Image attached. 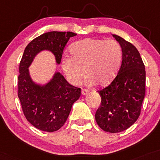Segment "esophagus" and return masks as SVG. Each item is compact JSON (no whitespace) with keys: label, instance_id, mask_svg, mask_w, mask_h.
Listing matches in <instances>:
<instances>
[{"label":"esophagus","instance_id":"esophagus-1","mask_svg":"<svg viewBox=\"0 0 160 160\" xmlns=\"http://www.w3.org/2000/svg\"><path fill=\"white\" fill-rule=\"evenodd\" d=\"M81 93L82 95H87V94L88 93V90L86 89V88H82V91H81Z\"/></svg>","mask_w":160,"mask_h":160}]
</instances>
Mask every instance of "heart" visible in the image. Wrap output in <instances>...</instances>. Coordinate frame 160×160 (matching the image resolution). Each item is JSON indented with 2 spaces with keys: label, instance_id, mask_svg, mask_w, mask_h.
I'll return each mask as SVG.
<instances>
[{
  "label": "heart",
  "instance_id": "obj_1",
  "mask_svg": "<svg viewBox=\"0 0 160 160\" xmlns=\"http://www.w3.org/2000/svg\"><path fill=\"white\" fill-rule=\"evenodd\" d=\"M70 53L72 57L62 59L61 66L74 86L80 83L85 72L88 85L107 86L116 76L122 61V48L115 40L85 38L74 42Z\"/></svg>",
  "mask_w": 160,
  "mask_h": 160
}]
</instances>
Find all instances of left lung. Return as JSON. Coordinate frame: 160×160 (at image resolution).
Wrapping results in <instances>:
<instances>
[{"instance_id": "8db88e82", "label": "left lung", "mask_w": 160, "mask_h": 160, "mask_svg": "<svg viewBox=\"0 0 160 160\" xmlns=\"http://www.w3.org/2000/svg\"><path fill=\"white\" fill-rule=\"evenodd\" d=\"M112 36L122 48V65L113 81L98 91L101 103L95 120L102 130L115 133L127 130L139 117L146 78L145 65L135 46L119 36Z\"/></svg>"}]
</instances>
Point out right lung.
<instances>
[{"instance_id": "1", "label": "right lung", "mask_w": 160, "mask_h": 160, "mask_svg": "<svg viewBox=\"0 0 160 160\" xmlns=\"http://www.w3.org/2000/svg\"><path fill=\"white\" fill-rule=\"evenodd\" d=\"M72 32L52 31L38 36L27 45L19 65L18 96L27 120L36 128L54 132L64 125L73 103L81 95V88L69 84L59 72H56L48 83L36 84L32 80L28 68L38 53L49 51L57 64Z\"/></svg>"}]
</instances>
